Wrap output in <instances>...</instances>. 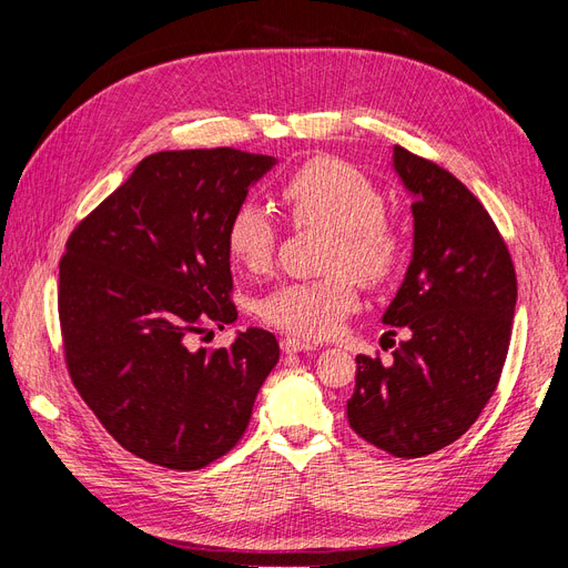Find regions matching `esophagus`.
<instances>
[{"label": "esophagus", "instance_id": "esophagus-1", "mask_svg": "<svg viewBox=\"0 0 568 568\" xmlns=\"http://www.w3.org/2000/svg\"><path fill=\"white\" fill-rule=\"evenodd\" d=\"M282 351L284 353H305V351H315V346L311 341H303V338H294V336H286V338H282Z\"/></svg>", "mask_w": 568, "mask_h": 568}]
</instances>
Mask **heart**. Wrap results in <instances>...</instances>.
<instances>
[{
  "instance_id": "1",
  "label": "heart",
  "mask_w": 568,
  "mask_h": 568,
  "mask_svg": "<svg viewBox=\"0 0 568 568\" xmlns=\"http://www.w3.org/2000/svg\"><path fill=\"white\" fill-rule=\"evenodd\" d=\"M280 196L296 227L332 230L326 270L334 274L274 288L261 303V317L301 338H326L357 307L355 273L365 284L382 286L400 272L403 234L384 215L382 189L338 159L303 163L282 184ZM277 239V225L255 201L239 203L227 220V251L248 272L270 267Z\"/></svg>"
}]
</instances>
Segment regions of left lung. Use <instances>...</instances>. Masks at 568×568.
<instances>
[{
  "instance_id": "left-lung-1",
  "label": "left lung",
  "mask_w": 568,
  "mask_h": 568,
  "mask_svg": "<svg viewBox=\"0 0 568 568\" xmlns=\"http://www.w3.org/2000/svg\"><path fill=\"white\" fill-rule=\"evenodd\" d=\"M412 196V261L384 324L407 341L382 365L357 355L351 428L393 457H424L457 440L500 382L517 305V274L493 217L448 170L393 146Z\"/></svg>"
}]
</instances>
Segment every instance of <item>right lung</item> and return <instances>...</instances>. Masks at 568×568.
<instances>
[{
  "label": "right lung",
  "mask_w": 568,
  "mask_h": 568,
  "mask_svg": "<svg viewBox=\"0 0 568 568\" xmlns=\"http://www.w3.org/2000/svg\"><path fill=\"white\" fill-rule=\"evenodd\" d=\"M274 163L230 146L151 153L68 236V374L106 432L159 467L192 471L230 453L280 359L255 326L230 348H189L236 320L225 227Z\"/></svg>",
  "instance_id": "obj_1"
}]
</instances>
